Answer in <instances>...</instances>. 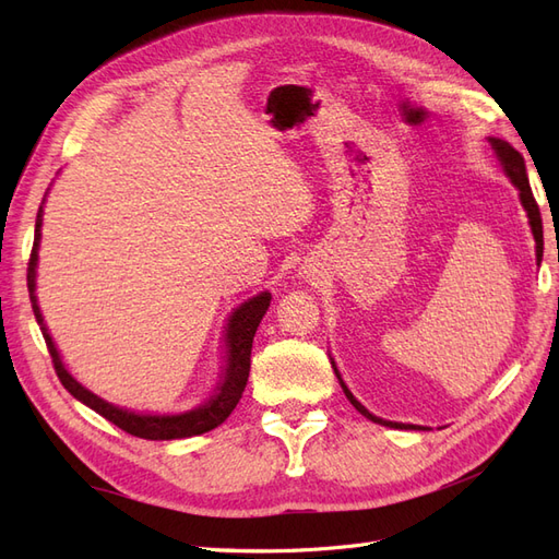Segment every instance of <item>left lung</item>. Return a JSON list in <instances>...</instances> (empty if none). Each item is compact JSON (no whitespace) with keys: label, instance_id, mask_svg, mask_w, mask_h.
I'll return each mask as SVG.
<instances>
[{"label":"left lung","instance_id":"left-lung-1","mask_svg":"<svg viewBox=\"0 0 559 559\" xmlns=\"http://www.w3.org/2000/svg\"><path fill=\"white\" fill-rule=\"evenodd\" d=\"M489 142H492V148L497 151V156H499V160H501V165H503L506 175H509V177L513 179V183L520 189V200H522L524 210H527L530 224H532V233H534V240H536V259L540 261V257H544V224H540V212H538V205H536L534 193H532V186H530V179H527V167H524V158L520 156V151H515L509 142H503V140H489ZM333 370H335L337 380H341V386H343L345 396L349 399V403H352L354 408H357L364 417L378 421V425H382V427H392V429H421V427H415V425H399V421H386V419H380V417H376V415H370V413L364 408V405L352 396V392L347 389V384L343 382L341 373H337L335 364H333Z\"/></svg>","mask_w":559,"mask_h":559}]
</instances>
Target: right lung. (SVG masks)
Instances as JSON below:
<instances>
[{"instance_id": "1", "label": "right lung", "mask_w": 559, "mask_h": 559, "mask_svg": "<svg viewBox=\"0 0 559 559\" xmlns=\"http://www.w3.org/2000/svg\"><path fill=\"white\" fill-rule=\"evenodd\" d=\"M41 207L37 214V226H35V245H32V253H29V263H27V292H29V300H32V310H35V317L39 321V326L44 331V341L48 347L50 359H53V368L62 382V386L70 392L74 399H79L81 403H86L88 408H93L97 415H103L105 419H109L111 425H116L118 429H123L130 436L138 438H146V441H175V438H189V436H198L212 431L214 427L222 425V421L235 411V405L242 399V392L247 386V378H249V368H251V343H253V333H257L261 319L270 306V294H261L257 298L247 300L245 306H240L238 310L233 312L230 324H228V366H226V376L224 382L218 384V392L214 399H210L202 408L193 411V413H183L177 417H158V415H134L128 411L116 408V405L103 401L99 396L91 394L86 386H81L70 373H67L60 354L50 341V335L46 333L44 319L37 306V296H35V277H37V247H39V238H41Z\"/></svg>"}]
</instances>
